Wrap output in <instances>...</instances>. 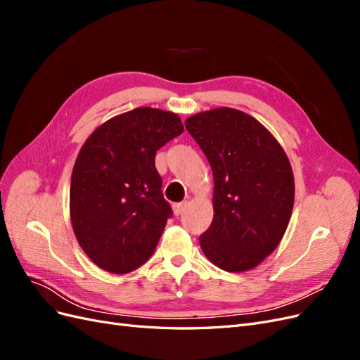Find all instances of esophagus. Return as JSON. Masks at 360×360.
Wrapping results in <instances>:
<instances>
[{
	"instance_id": "esophagus-1",
	"label": "esophagus",
	"mask_w": 360,
	"mask_h": 360,
	"mask_svg": "<svg viewBox=\"0 0 360 360\" xmlns=\"http://www.w3.org/2000/svg\"><path fill=\"white\" fill-rule=\"evenodd\" d=\"M186 205H188V201H183V202H177V204H174V205H172L174 214H176V216H180V214L183 213V210L186 209Z\"/></svg>"
}]
</instances>
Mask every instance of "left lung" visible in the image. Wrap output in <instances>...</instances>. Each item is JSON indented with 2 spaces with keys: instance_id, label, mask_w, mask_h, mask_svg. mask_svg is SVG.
<instances>
[{
  "instance_id": "8db88e82",
  "label": "left lung",
  "mask_w": 360,
  "mask_h": 360,
  "mask_svg": "<svg viewBox=\"0 0 360 360\" xmlns=\"http://www.w3.org/2000/svg\"><path fill=\"white\" fill-rule=\"evenodd\" d=\"M213 172V221L200 236L204 255L226 271H246L278 248L294 204V176L278 139L234 108L186 122Z\"/></svg>"
}]
</instances>
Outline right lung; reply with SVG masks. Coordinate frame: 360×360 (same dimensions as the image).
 <instances>
[{"mask_svg": "<svg viewBox=\"0 0 360 360\" xmlns=\"http://www.w3.org/2000/svg\"><path fill=\"white\" fill-rule=\"evenodd\" d=\"M183 134L177 114L136 108L86 138L72 171L70 221L84 252L110 274H129L155 252L172 214L156 151Z\"/></svg>", "mask_w": 360, "mask_h": 360, "instance_id": "1", "label": "right lung"}]
</instances>
